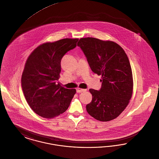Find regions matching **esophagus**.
<instances>
[{
    "mask_svg": "<svg viewBox=\"0 0 159 159\" xmlns=\"http://www.w3.org/2000/svg\"><path fill=\"white\" fill-rule=\"evenodd\" d=\"M76 91H77V93H83L86 91V89H81L80 88H77L76 89Z\"/></svg>",
    "mask_w": 159,
    "mask_h": 159,
    "instance_id": "34e87169",
    "label": "esophagus"
}]
</instances>
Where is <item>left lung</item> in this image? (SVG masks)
Instances as JSON below:
<instances>
[{
    "label": "left lung",
    "instance_id": "1",
    "mask_svg": "<svg viewBox=\"0 0 159 159\" xmlns=\"http://www.w3.org/2000/svg\"><path fill=\"white\" fill-rule=\"evenodd\" d=\"M77 46L84 52L92 71L102 75L100 90L89 89L93 99L86 106L87 112L100 121L114 120L132 97L133 80L129 58L123 48L112 41L82 38Z\"/></svg>",
    "mask_w": 159,
    "mask_h": 159
}]
</instances>
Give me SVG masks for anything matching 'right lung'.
I'll return each instance as SVG.
<instances>
[{
	"instance_id": "right-lung-1",
	"label": "right lung",
	"mask_w": 159,
	"mask_h": 159,
	"mask_svg": "<svg viewBox=\"0 0 159 159\" xmlns=\"http://www.w3.org/2000/svg\"><path fill=\"white\" fill-rule=\"evenodd\" d=\"M78 38H65L39 45L29 56L21 76V86L30 108L39 116L52 119L66 112L76 90L57 82L61 61L76 47Z\"/></svg>"
}]
</instances>
